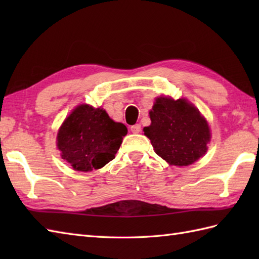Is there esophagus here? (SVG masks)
Returning a JSON list of instances; mask_svg holds the SVG:
<instances>
[{"instance_id": "1", "label": "esophagus", "mask_w": 259, "mask_h": 259, "mask_svg": "<svg viewBox=\"0 0 259 259\" xmlns=\"http://www.w3.org/2000/svg\"><path fill=\"white\" fill-rule=\"evenodd\" d=\"M130 130H131V133H134V134H139L140 131H141V125L139 123L131 125L130 126Z\"/></svg>"}]
</instances>
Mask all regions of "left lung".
I'll list each match as a JSON object with an SVG mask.
<instances>
[{
	"label": "left lung",
	"instance_id": "obj_1",
	"mask_svg": "<svg viewBox=\"0 0 259 259\" xmlns=\"http://www.w3.org/2000/svg\"><path fill=\"white\" fill-rule=\"evenodd\" d=\"M151 124L145 126L156 153L175 166H189L205 155L210 141L207 120L186 99H156L149 112Z\"/></svg>",
	"mask_w": 259,
	"mask_h": 259
}]
</instances>
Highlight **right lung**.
<instances>
[{"label": "right lung", "mask_w": 259, "mask_h": 259, "mask_svg": "<svg viewBox=\"0 0 259 259\" xmlns=\"http://www.w3.org/2000/svg\"><path fill=\"white\" fill-rule=\"evenodd\" d=\"M126 133V126L110 119L106 110L80 104L60 126L57 146L74 170L88 172L114 159Z\"/></svg>", "instance_id": "right-lung-1"}]
</instances>
